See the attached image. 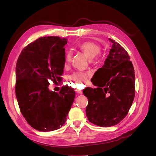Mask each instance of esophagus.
I'll return each instance as SVG.
<instances>
[{"label": "esophagus", "instance_id": "obj_1", "mask_svg": "<svg viewBox=\"0 0 156 156\" xmlns=\"http://www.w3.org/2000/svg\"><path fill=\"white\" fill-rule=\"evenodd\" d=\"M75 91H76L79 94H83V91L82 90H75Z\"/></svg>", "mask_w": 156, "mask_h": 156}]
</instances>
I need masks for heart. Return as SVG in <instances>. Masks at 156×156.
Masks as SVG:
<instances>
[{
	"instance_id": "b5f03b06",
	"label": "heart",
	"mask_w": 156,
	"mask_h": 156,
	"mask_svg": "<svg viewBox=\"0 0 156 156\" xmlns=\"http://www.w3.org/2000/svg\"><path fill=\"white\" fill-rule=\"evenodd\" d=\"M77 48L85 55L88 58L93 59L96 56L99 55L101 52L100 45L92 41H86L81 42L77 45ZM72 53L68 51L64 55V63L66 65L68 64L72 60ZM89 73L86 72H76L70 76V79L75 83H80L86 81Z\"/></svg>"
}]
</instances>
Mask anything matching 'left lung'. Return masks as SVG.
Returning <instances> with one entry per match:
<instances>
[{"label":"left lung","instance_id":"8db88e82","mask_svg":"<svg viewBox=\"0 0 156 156\" xmlns=\"http://www.w3.org/2000/svg\"><path fill=\"white\" fill-rule=\"evenodd\" d=\"M112 48L102 68L93 76L97 88H86L88 100L86 115L90 122L100 127L115 126L128 113L135 97V72L125 49L109 38ZM105 80V81L102 82ZM101 81V83H97Z\"/></svg>","mask_w":156,"mask_h":156}]
</instances>
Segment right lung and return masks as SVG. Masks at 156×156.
<instances>
[{"label":"right lung","instance_id":"1","mask_svg":"<svg viewBox=\"0 0 156 156\" xmlns=\"http://www.w3.org/2000/svg\"><path fill=\"white\" fill-rule=\"evenodd\" d=\"M67 39L42 37L26 46L17 61L16 95L23 116L33 128L51 131L62 127L75 92L63 87L59 93L49 90V80L58 82L64 72Z\"/></svg>","mask_w":156,"mask_h":156}]
</instances>
